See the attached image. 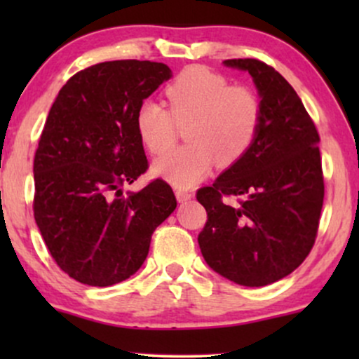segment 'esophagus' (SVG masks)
<instances>
[{"label": "esophagus", "instance_id": "34e87169", "mask_svg": "<svg viewBox=\"0 0 359 359\" xmlns=\"http://www.w3.org/2000/svg\"><path fill=\"white\" fill-rule=\"evenodd\" d=\"M192 196H194L192 192L184 191V189H177V191H175V197H177V201H179V203H187V201L192 199Z\"/></svg>", "mask_w": 359, "mask_h": 359}]
</instances>
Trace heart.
I'll return each instance as SVG.
<instances>
[{
  "instance_id": "b5f03b06",
  "label": "heart",
  "mask_w": 359,
  "mask_h": 359,
  "mask_svg": "<svg viewBox=\"0 0 359 359\" xmlns=\"http://www.w3.org/2000/svg\"><path fill=\"white\" fill-rule=\"evenodd\" d=\"M168 109L145 101L137 111V131L151 154L175 142L177 125H187V145L154 163L155 175L175 187H191L211 172L214 162L231 167L250 151L262 125V101L253 89L231 86L221 74L189 67L165 89Z\"/></svg>"
}]
</instances>
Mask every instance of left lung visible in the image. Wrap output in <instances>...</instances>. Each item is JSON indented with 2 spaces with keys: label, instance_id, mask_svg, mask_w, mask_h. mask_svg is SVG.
Segmentation results:
<instances>
[{
  "label": "left lung",
  "instance_id": "1",
  "mask_svg": "<svg viewBox=\"0 0 359 359\" xmlns=\"http://www.w3.org/2000/svg\"><path fill=\"white\" fill-rule=\"evenodd\" d=\"M262 97V125L240 162L197 191L208 221L201 253L214 271L245 287L287 277L314 246L324 203L319 133L294 88L257 59H229ZM238 197L236 206L222 201Z\"/></svg>",
  "mask_w": 359,
  "mask_h": 359
}]
</instances>
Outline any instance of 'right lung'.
Wrapping results in <instances>:
<instances>
[{
    "mask_svg": "<svg viewBox=\"0 0 359 359\" xmlns=\"http://www.w3.org/2000/svg\"><path fill=\"white\" fill-rule=\"evenodd\" d=\"M170 77L162 62H101L74 74L48 111L34 160V216L52 258L77 282L130 278L177 208L162 179L121 191L148 168L137 111Z\"/></svg>",
    "mask_w": 359,
    "mask_h": 359,
    "instance_id": "obj_1",
    "label": "right lung"
}]
</instances>
